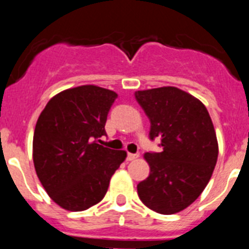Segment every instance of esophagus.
I'll list each match as a JSON object with an SVG mask.
<instances>
[{"label": "esophagus", "mask_w": 249, "mask_h": 249, "mask_svg": "<svg viewBox=\"0 0 249 249\" xmlns=\"http://www.w3.org/2000/svg\"><path fill=\"white\" fill-rule=\"evenodd\" d=\"M138 157H140V155H138V153H128V155H127V160H133Z\"/></svg>", "instance_id": "1"}]
</instances>
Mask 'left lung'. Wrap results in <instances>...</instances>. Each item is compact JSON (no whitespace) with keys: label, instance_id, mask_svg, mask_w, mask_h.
Returning a JSON list of instances; mask_svg holds the SVG:
<instances>
[{"label":"left lung","instance_id":"1","mask_svg":"<svg viewBox=\"0 0 249 249\" xmlns=\"http://www.w3.org/2000/svg\"><path fill=\"white\" fill-rule=\"evenodd\" d=\"M149 118V138L163 151L147 152L148 177L137 186L138 197L160 214L181 212L198 198L212 177L218 142L206 106L177 87L135 93Z\"/></svg>","mask_w":249,"mask_h":249}]
</instances>
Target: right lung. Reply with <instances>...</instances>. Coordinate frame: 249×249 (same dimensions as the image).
I'll return each instance as SVG.
<instances>
[{
    "instance_id": "1",
    "label": "right lung",
    "mask_w": 249,
    "mask_h": 249,
    "mask_svg": "<svg viewBox=\"0 0 249 249\" xmlns=\"http://www.w3.org/2000/svg\"><path fill=\"white\" fill-rule=\"evenodd\" d=\"M117 93L94 85L65 89L41 112L34 133L37 177L54 203L80 212L102 201L126 151L98 144Z\"/></svg>"
}]
</instances>
